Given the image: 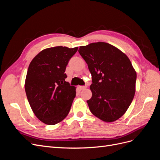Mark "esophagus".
<instances>
[{
    "mask_svg": "<svg viewBox=\"0 0 160 160\" xmlns=\"http://www.w3.org/2000/svg\"><path fill=\"white\" fill-rule=\"evenodd\" d=\"M79 88L80 89H86L87 88V87L86 86H79Z\"/></svg>",
    "mask_w": 160,
    "mask_h": 160,
    "instance_id": "34e87169",
    "label": "esophagus"
}]
</instances>
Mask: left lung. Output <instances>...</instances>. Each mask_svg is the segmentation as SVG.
Segmentation results:
<instances>
[{
    "label": "left lung",
    "instance_id": "8db88e82",
    "mask_svg": "<svg viewBox=\"0 0 160 160\" xmlns=\"http://www.w3.org/2000/svg\"><path fill=\"white\" fill-rule=\"evenodd\" d=\"M81 56L92 76L91 112L105 122H113L126 112L135 93L137 74L128 57L104 42L81 46Z\"/></svg>",
    "mask_w": 160,
    "mask_h": 160
}]
</instances>
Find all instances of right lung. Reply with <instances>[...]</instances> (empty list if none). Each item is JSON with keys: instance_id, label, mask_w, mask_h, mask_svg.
<instances>
[{"instance_id": "1", "label": "right lung", "mask_w": 160, "mask_h": 160, "mask_svg": "<svg viewBox=\"0 0 160 160\" xmlns=\"http://www.w3.org/2000/svg\"><path fill=\"white\" fill-rule=\"evenodd\" d=\"M78 47L58 46L37 54L28 66L25 89L34 114L47 125H55L68 115L76 88L65 81L66 66Z\"/></svg>"}]
</instances>
